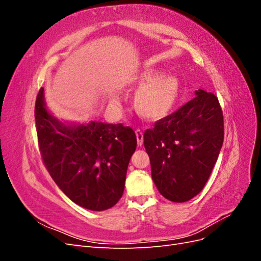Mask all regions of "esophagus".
I'll use <instances>...</instances> for the list:
<instances>
[{
  "label": "esophagus",
  "instance_id": "obj_1",
  "mask_svg": "<svg viewBox=\"0 0 261 261\" xmlns=\"http://www.w3.org/2000/svg\"><path fill=\"white\" fill-rule=\"evenodd\" d=\"M136 137H137V145L138 146H143L144 144V135H143V132L140 129L136 130Z\"/></svg>",
  "mask_w": 261,
  "mask_h": 261
}]
</instances>
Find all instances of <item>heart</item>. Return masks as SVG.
I'll return each instance as SVG.
<instances>
[{"label":"heart","mask_w":261,"mask_h":261,"mask_svg":"<svg viewBox=\"0 0 261 261\" xmlns=\"http://www.w3.org/2000/svg\"><path fill=\"white\" fill-rule=\"evenodd\" d=\"M134 108L148 121H160L174 108L179 94V81L173 75H162L156 69H146L135 78ZM116 101V99H113Z\"/></svg>","instance_id":"obj_1"}]
</instances>
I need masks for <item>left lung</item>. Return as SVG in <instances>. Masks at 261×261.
Wrapping results in <instances>:
<instances>
[{
  "label": "left lung",
  "mask_w": 261,
  "mask_h": 261,
  "mask_svg": "<svg viewBox=\"0 0 261 261\" xmlns=\"http://www.w3.org/2000/svg\"><path fill=\"white\" fill-rule=\"evenodd\" d=\"M196 97L144 134L152 180L171 201L185 202L198 195L211 174L223 145V113L211 92Z\"/></svg>",
  "instance_id": "left-lung-1"
}]
</instances>
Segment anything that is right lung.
Instances as JSON below:
<instances>
[{"mask_svg": "<svg viewBox=\"0 0 261 261\" xmlns=\"http://www.w3.org/2000/svg\"><path fill=\"white\" fill-rule=\"evenodd\" d=\"M35 118L43 163L61 191L88 210L112 208L123 195L136 150L134 130L96 121L63 123L46 109L43 88L37 96Z\"/></svg>", "mask_w": 261, "mask_h": 261, "instance_id": "1", "label": "right lung"}]
</instances>
